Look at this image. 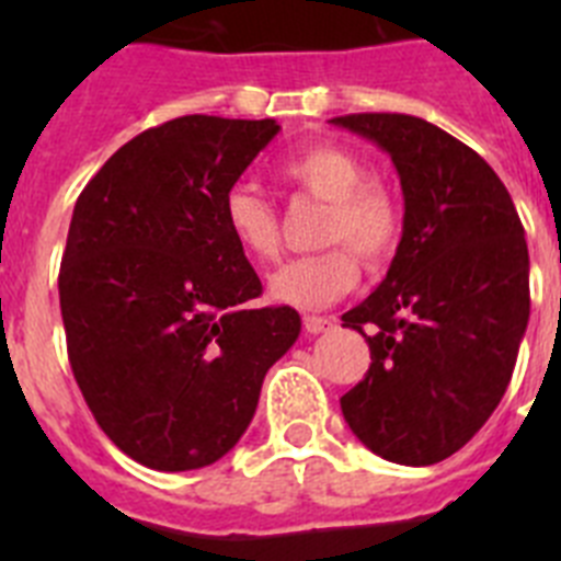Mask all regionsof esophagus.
<instances>
[{
    "label": "esophagus",
    "instance_id": "obj_1",
    "mask_svg": "<svg viewBox=\"0 0 561 561\" xmlns=\"http://www.w3.org/2000/svg\"><path fill=\"white\" fill-rule=\"evenodd\" d=\"M331 325H334L331 317H314V314L304 317V329L309 331V334H323V331L331 329Z\"/></svg>",
    "mask_w": 561,
    "mask_h": 561
}]
</instances>
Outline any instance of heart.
Segmentation results:
<instances>
[{
  "mask_svg": "<svg viewBox=\"0 0 561 561\" xmlns=\"http://www.w3.org/2000/svg\"><path fill=\"white\" fill-rule=\"evenodd\" d=\"M280 180L329 202L320 244L340 247L277 266L270 275V295L297 309H323L359 280L354 251L368 266L385 264L393 255L404 230L401 205L388 187L368 182V168L354 151L329 142L291 153L280 165ZM221 219L238 250L252 261H272L280 250L277 210L255 187H232L221 205Z\"/></svg>",
  "mask_w": 561,
  "mask_h": 561,
  "instance_id": "1",
  "label": "heart"
}]
</instances>
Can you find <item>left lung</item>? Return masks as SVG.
Segmentation results:
<instances>
[{"instance_id":"left-lung-1","label":"left lung","mask_w":561,"mask_h":561,"mask_svg":"<svg viewBox=\"0 0 561 561\" xmlns=\"http://www.w3.org/2000/svg\"><path fill=\"white\" fill-rule=\"evenodd\" d=\"M331 123L388 151L404 193L388 275L342 314L370 348L342 415L379 458L438 463L483 427L512 381L531 311L523 221L492 165L444 128L388 112Z\"/></svg>"}]
</instances>
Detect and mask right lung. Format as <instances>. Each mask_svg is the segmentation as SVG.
<instances>
[{
  "label": "right lung",
  "mask_w": 561,
  "mask_h": 561,
  "mask_svg": "<svg viewBox=\"0 0 561 561\" xmlns=\"http://www.w3.org/2000/svg\"><path fill=\"white\" fill-rule=\"evenodd\" d=\"M277 131L185 114L117 148L76 202L58 272L69 365L103 433L148 469L225 458L300 334L289 306H247L261 280L221 219Z\"/></svg>",
  "instance_id": "obj_1"
}]
</instances>
